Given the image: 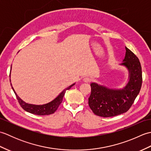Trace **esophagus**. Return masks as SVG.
Returning a JSON list of instances; mask_svg holds the SVG:
<instances>
[{
    "label": "esophagus",
    "instance_id": "esophagus-1",
    "mask_svg": "<svg viewBox=\"0 0 151 151\" xmlns=\"http://www.w3.org/2000/svg\"><path fill=\"white\" fill-rule=\"evenodd\" d=\"M83 81H84L85 82H90L91 78L89 77V76H84V78H83Z\"/></svg>",
    "mask_w": 151,
    "mask_h": 151
}]
</instances>
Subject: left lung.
Wrapping results in <instances>:
<instances>
[{
    "label": "left lung",
    "instance_id": "obj_1",
    "mask_svg": "<svg viewBox=\"0 0 151 151\" xmlns=\"http://www.w3.org/2000/svg\"><path fill=\"white\" fill-rule=\"evenodd\" d=\"M123 62L129 71V81L121 89H108L96 83L91 84V92L88 104L93 112L100 117H110L127 112L139 94L142 84V71L139 60L132 51L125 47Z\"/></svg>",
    "mask_w": 151,
    "mask_h": 151
}]
</instances>
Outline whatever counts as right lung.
<instances>
[{"label":"right lung","instance_id":"right-lung-1","mask_svg":"<svg viewBox=\"0 0 151 151\" xmlns=\"http://www.w3.org/2000/svg\"><path fill=\"white\" fill-rule=\"evenodd\" d=\"M74 85H75V84L70 85L68 88H67L66 89H64V90L58 96L56 99H54L53 101L49 102V103L43 104V105H34V104L26 103V102H24L23 101H22L21 99L19 97V96L16 94L14 88H13V87L12 88L15 93L19 104H20V106L22 108L23 110L29 112V113L33 114L35 115H50V114H54V112L56 111L58 108L59 107L60 104L62 103V102L63 101V97L65 93V91L67 90H68V89H69Z\"/></svg>","mask_w":151,"mask_h":151}]
</instances>
